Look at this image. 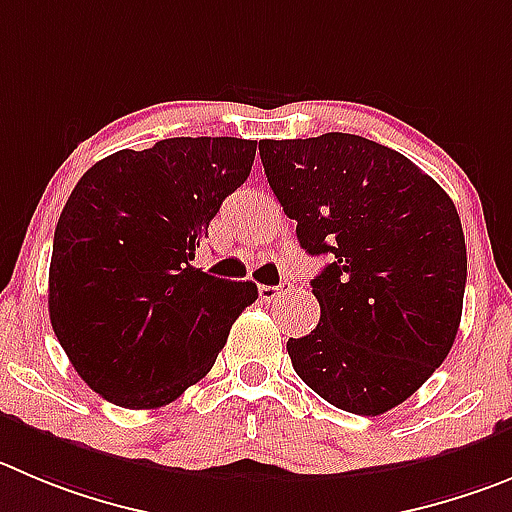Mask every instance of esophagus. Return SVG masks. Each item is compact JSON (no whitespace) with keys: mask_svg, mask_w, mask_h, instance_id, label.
I'll return each mask as SVG.
<instances>
[{"mask_svg":"<svg viewBox=\"0 0 512 512\" xmlns=\"http://www.w3.org/2000/svg\"><path fill=\"white\" fill-rule=\"evenodd\" d=\"M290 290V285H260V298L265 300V303H275V300L285 298Z\"/></svg>","mask_w":512,"mask_h":512,"instance_id":"34e87169","label":"esophagus"}]
</instances>
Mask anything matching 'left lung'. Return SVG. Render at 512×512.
I'll use <instances>...</instances> for the list:
<instances>
[{"mask_svg":"<svg viewBox=\"0 0 512 512\" xmlns=\"http://www.w3.org/2000/svg\"><path fill=\"white\" fill-rule=\"evenodd\" d=\"M270 189L308 255L321 321L290 338L293 369L318 396L376 417L407 401L455 343L467 280L460 214L401 156L353 133L262 141Z\"/></svg>","mask_w":512,"mask_h":512,"instance_id":"1","label":"left lung"}]
</instances>
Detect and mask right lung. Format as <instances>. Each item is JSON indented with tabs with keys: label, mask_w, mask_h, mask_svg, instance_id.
<instances>
[{
	"label": "right lung",
	"mask_w": 512,
	"mask_h": 512,
	"mask_svg": "<svg viewBox=\"0 0 512 512\" xmlns=\"http://www.w3.org/2000/svg\"><path fill=\"white\" fill-rule=\"evenodd\" d=\"M257 141L166 138L90 166L55 227L50 323L80 379L123 409H156L217 361L255 283L191 265Z\"/></svg>",
	"instance_id": "obj_1"
}]
</instances>
